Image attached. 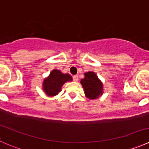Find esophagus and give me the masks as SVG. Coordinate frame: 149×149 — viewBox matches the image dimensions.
I'll return each instance as SVG.
<instances>
[{
  "instance_id": "esophagus-1",
  "label": "esophagus",
  "mask_w": 149,
  "mask_h": 149,
  "mask_svg": "<svg viewBox=\"0 0 149 149\" xmlns=\"http://www.w3.org/2000/svg\"><path fill=\"white\" fill-rule=\"evenodd\" d=\"M73 79L74 81H79V76H78V75H74V76H73Z\"/></svg>"
}]
</instances>
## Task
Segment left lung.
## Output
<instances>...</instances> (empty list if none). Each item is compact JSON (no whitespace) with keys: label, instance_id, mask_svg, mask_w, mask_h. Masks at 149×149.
Here are the masks:
<instances>
[{"label":"left lung","instance_id":"1","mask_svg":"<svg viewBox=\"0 0 149 149\" xmlns=\"http://www.w3.org/2000/svg\"><path fill=\"white\" fill-rule=\"evenodd\" d=\"M85 77L81 84L84 89L85 95L89 99H96L102 93V84L94 72L84 73Z\"/></svg>","mask_w":149,"mask_h":149}]
</instances>
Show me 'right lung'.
<instances>
[{"label": "right lung", "mask_w": 149, "mask_h": 149, "mask_svg": "<svg viewBox=\"0 0 149 149\" xmlns=\"http://www.w3.org/2000/svg\"><path fill=\"white\" fill-rule=\"evenodd\" d=\"M68 81H72L70 75L62 73V72L58 70H53L49 76L44 79L43 85L44 92L49 96L57 95L61 91L62 86Z\"/></svg>", "instance_id": "1"}]
</instances>
